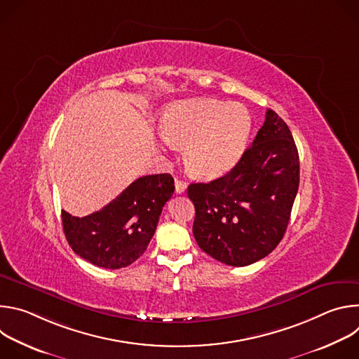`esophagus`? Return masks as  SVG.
<instances>
[{"mask_svg":"<svg viewBox=\"0 0 359 359\" xmlns=\"http://www.w3.org/2000/svg\"><path fill=\"white\" fill-rule=\"evenodd\" d=\"M175 187H176V193H177V194H182V193H184V190L187 189V183L183 182V180L176 179V180H175Z\"/></svg>","mask_w":359,"mask_h":359,"instance_id":"obj_1","label":"esophagus"}]
</instances>
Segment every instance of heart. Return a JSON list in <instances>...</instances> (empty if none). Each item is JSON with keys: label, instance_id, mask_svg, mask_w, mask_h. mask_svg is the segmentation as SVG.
<instances>
[{"label": "heart", "instance_id": "obj_1", "mask_svg": "<svg viewBox=\"0 0 359 359\" xmlns=\"http://www.w3.org/2000/svg\"><path fill=\"white\" fill-rule=\"evenodd\" d=\"M252 119L240 104L215 99H193L168 107L159 129L168 143L184 146L189 170L204 179L230 172L245 151Z\"/></svg>", "mask_w": 359, "mask_h": 359}]
</instances>
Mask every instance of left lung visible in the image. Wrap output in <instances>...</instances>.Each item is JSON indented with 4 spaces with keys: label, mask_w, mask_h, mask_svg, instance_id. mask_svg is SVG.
<instances>
[{
    "label": "left lung",
    "mask_w": 359,
    "mask_h": 359,
    "mask_svg": "<svg viewBox=\"0 0 359 359\" xmlns=\"http://www.w3.org/2000/svg\"><path fill=\"white\" fill-rule=\"evenodd\" d=\"M299 184V158L287 123L271 109L238 163L187 196L198 247L220 263L250 266L281 241Z\"/></svg>",
    "instance_id": "8db88e82"
}]
</instances>
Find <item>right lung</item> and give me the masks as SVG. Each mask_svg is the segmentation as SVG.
Returning a JSON list of instances; mask_svg holds the SVG:
<instances>
[{
    "mask_svg": "<svg viewBox=\"0 0 359 359\" xmlns=\"http://www.w3.org/2000/svg\"><path fill=\"white\" fill-rule=\"evenodd\" d=\"M173 191L169 173L139 177L99 212L75 217L62 210L65 237L79 257L93 266L128 267L144 252Z\"/></svg>",
    "mask_w": 359,
    "mask_h": 359,
    "instance_id": "1",
    "label": "right lung"
}]
</instances>
